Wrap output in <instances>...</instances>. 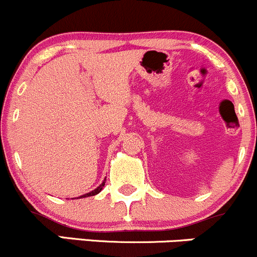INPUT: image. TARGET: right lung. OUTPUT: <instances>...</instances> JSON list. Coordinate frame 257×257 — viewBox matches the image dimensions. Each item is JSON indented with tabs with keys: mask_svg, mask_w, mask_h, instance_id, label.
<instances>
[{
	"mask_svg": "<svg viewBox=\"0 0 257 257\" xmlns=\"http://www.w3.org/2000/svg\"><path fill=\"white\" fill-rule=\"evenodd\" d=\"M103 186H104V181L103 182L101 183V185H99V187H97L96 190L94 191H92V192H90V193H86V194H83V196H81V197H90V196H94V194H97V193H99L102 191V188H103Z\"/></svg>",
	"mask_w": 257,
	"mask_h": 257,
	"instance_id": "obj_1",
	"label": "right lung"
}]
</instances>
